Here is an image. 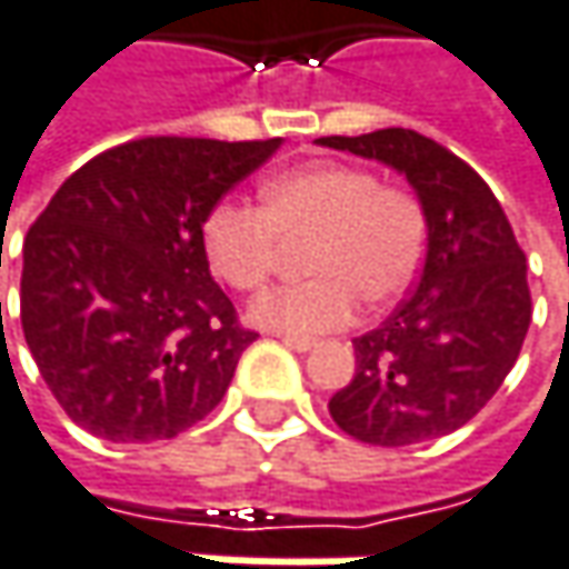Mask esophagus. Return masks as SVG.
Here are the masks:
<instances>
[{"instance_id":"obj_1","label":"esophagus","mask_w":569,"mask_h":569,"mask_svg":"<svg viewBox=\"0 0 569 569\" xmlns=\"http://www.w3.org/2000/svg\"><path fill=\"white\" fill-rule=\"evenodd\" d=\"M281 337V343L284 347H291V350H298V353H308V350H315L318 343L315 340H308V337H291V333H278Z\"/></svg>"}]
</instances>
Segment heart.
<instances>
[{
	"instance_id": "heart-1",
	"label": "heart",
	"mask_w": 569,
	"mask_h": 569,
	"mask_svg": "<svg viewBox=\"0 0 569 569\" xmlns=\"http://www.w3.org/2000/svg\"><path fill=\"white\" fill-rule=\"evenodd\" d=\"M315 278L254 298L251 320L274 333L318 337L360 311L396 301L419 274L429 222L422 202L350 163H308L261 186V206L219 202L202 222L209 271L236 291H254L278 268L284 242H308Z\"/></svg>"
}]
</instances>
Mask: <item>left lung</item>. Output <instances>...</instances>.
Returning a JSON list of instances; mask_svg holds the SVG:
<instances>
[{
    "label": "left lung",
    "mask_w": 569,
    "mask_h": 569,
    "mask_svg": "<svg viewBox=\"0 0 569 569\" xmlns=\"http://www.w3.org/2000/svg\"><path fill=\"white\" fill-rule=\"evenodd\" d=\"M320 143L399 170L429 222L412 295L353 340L357 373L327 409L367 446L449 436L485 409L521 353L531 323L525 251L488 182L442 143L406 127Z\"/></svg>",
    "instance_id": "8db88e82"
}]
</instances>
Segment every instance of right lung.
Wrapping results in <instances>:
<instances>
[{"mask_svg": "<svg viewBox=\"0 0 569 569\" xmlns=\"http://www.w3.org/2000/svg\"><path fill=\"white\" fill-rule=\"evenodd\" d=\"M274 140L140 137L61 182L26 236L22 330L71 422L107 442L206 419L258 337L212 281L202 222Z\"/></svg>", "mask_w": 569, "mask_h": 569, "instance_id": "add662e5", "label": "right lung"}]
</instances>
